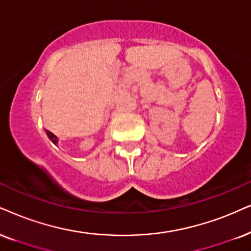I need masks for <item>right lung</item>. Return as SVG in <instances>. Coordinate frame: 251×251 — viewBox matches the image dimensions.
<instances>
[{"instance_id": "1", "label": "right lung", "mask_w": 251, "mask_h": 251, "mask_svg": "<svg viewBox=\"0 0 251 251\" xmlns=\"http://www.w3.org/2000/svg\"><path fill=\"white\" fill-rule=\"evenodd\" d=\"M46 133H47V135H49V138H50V140L53 142V144H56V142H58V139H56V136L53 134L52 132H50V131H46Z\"/></svg>"}]
</instances>
